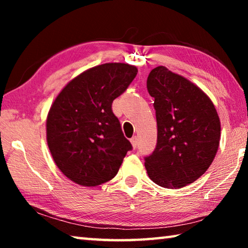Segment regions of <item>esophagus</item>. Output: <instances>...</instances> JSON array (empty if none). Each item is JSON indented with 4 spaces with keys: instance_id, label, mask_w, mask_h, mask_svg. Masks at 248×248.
I'll list each match as a JSON object with an SVG mask.
<instances>
[{
    "instance_id": "1",
    "label": "esophagus",
    "mask_w": 248,
    "mask_h": 248,
    "mask_svg": "<svg viewBox=\"0 0 248 248\" xmlns=\"http://www.w3.org/2000/svg\"><path fill=\"white\" fill-rule=\"evenodd\" d=\"M130 142H131V144H132V146H133V149H136L137 148V145H138V138L134 136V137H132L131 139H130Z\"/></svg>"
}]
</instances>
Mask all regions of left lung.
<instances>
[{
  "label": "left lung",
  "mask_w": 248,
  "mask_h": 248,
  "mask_svg": "<svg viewBox=\"0 0 248 248\" xmlns=\"http://www.w3.org/2000/svg\"><path fill=\"white\" fill-rule=\"evenodd\" d=\"M154 97L157 143L144 157L149 177L158 186L178 189L202 176L215 158L221 124L216 107L194 83L165 66L146 81Z\"/></svg>",
  "instance_id": "obj_1"
}]
</instances>
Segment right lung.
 <instances>
[{
	"instance_id": "obj_1",
	"label": "right lung",
	"mask_w": 248,
	"mask_h": 248,
	"mask_svg": "<svg viewBox=\"0 0 248 248\" xmlns=\"http://www.w3.org/2000/svg\"><path fill=\"white\" fill-rule=\"evenodd\" d=\"M138 69L105 63L78 75L54 99L47 118V142L58 169L72 182L98 186L114 178L132 145L112 112Z\"/></svg>"
}]
</instances>
